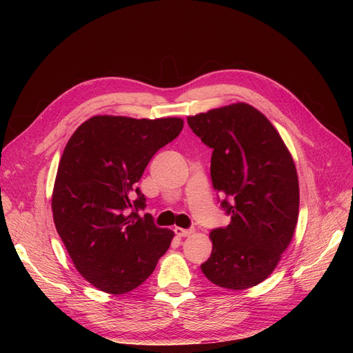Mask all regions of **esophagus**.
I'll use <instances>...</instances> for the list:
<instances>
[{
  "label": "esophagus",
  "instance_id": "esophagus-1",
  "mask_svg": "<svg viewBox=\"0 0 353 353\" xmlns=\"http://www.w3.org/2000/svg\"><path fill=\"white\" fill-rule=\"evenodd\" d=\"M194 230L193 229H181V228H174V233L179 236V237H186V236H190Z\"/></svg>",
  "mask_w": 353,
  "mask_h": 353
}]
</instances>
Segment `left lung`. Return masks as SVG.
I'll return each mask as SVG.
<instances>
[{"label":"left lung","instance_id":"8db88e82","mask_svg":"<svg viewBox=\"0 0 353 353\" xmlns=\"http://www.w3.org/2000/svg\"><path fill=\"white\" fill-rule=\"evenodd\" d=\"M210 147V176L230 216L210 232L212 254L201 272L216 286L242 290L263 282L289 246L299 216V181L292 156L272 123L246 103L188 117Z\"/></svg>","mask_w":353,"mask_h":353}]
</instances>
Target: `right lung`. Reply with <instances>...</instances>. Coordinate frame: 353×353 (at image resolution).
Wrapping results in <instances>:
<instances>
[{
  "mask_svg": "<svg viewBox=\"0 0 353 353\" xmlns=\"http://www.w3.org/2000/svg\"><path fill=\"white\" fill-rule=\"evenodd\" d=\"M183 120L96 116L68 140L52 192V217L71 261L97 289L123 294L150 276L174 233L154 225L137 188L148 161Z\"/></svg>",
  "mask_w": 353,
  "mask_h": 353,
  "instance_id": "right-lung-1",
  "label": "right lung"
}]
</instances>
